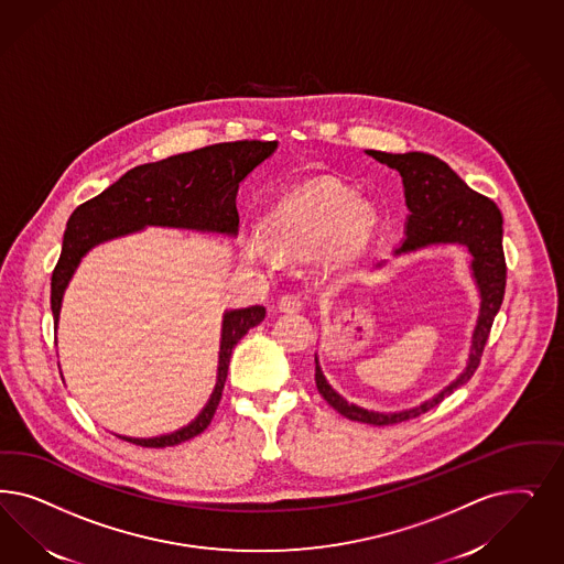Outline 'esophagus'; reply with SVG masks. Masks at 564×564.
<instances>
[{
    "instance_id": "esophagus-1",
    "label": "esophagus",
    "mask_w": 564,
    "mask_h": 564,
    "mask_svg": "<svg viewBox=\"0 0 564 564\" xmlns=\"http://www.w3.org/2000/svg\"><path fill=\"white\" fill-rule=\"evenodd\" d=\"M303 305L305 303H303L301 294H296V292H289L278 301V310L282 313H296V311L303 310Z\"/></svg>"
}]
</instances>
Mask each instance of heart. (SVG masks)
Wrapping results in <instances>:
<instances>
[{
    "label": "heart",
    "instance_id": "obj_1",
    "mask_svg": "<svg viewBox=\"0 0 564 564\" xmlns=\"http://www.w3.org/2000/svg\"><path fill=\"white\" fill-rule=\"evenodd\" d=\"M272 230L278 242L289 251L307 253L329 240L332 257L352 259L364 251L371 237L373 214L357 200L350 188L332 182H313L278 203L272 214ZM251 253L270 263L275 261V253L265 242H254Z\"/></svg>",
    "mask_w": 564,
    "mask_h": 564
}]
</instances>
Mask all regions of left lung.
Wrapping results in <instances>:
<instances>
[{
	"label": "left lung",
	"instance_id": "obj_1",
	"mask_svg": "<svg viewBox=\"0 0 564 564\" xmlns=\"http://www.w3.org/2000/svg\"><path fill=\"white\" fill-rule=\"evenodd\" d=\"M367 155H371L380 164L399 170L404 184V200L411 214L406 218L404 240L394 253H411L430 245H465L473 257V278L481 296L477 326L473 329L471 352L465 371L434 399L425 400L413 409L399 413H378L348 402L327 383L315 357V383L329 406H334L350 421H361L369 425H394L434 409L448 394H453L458 386L469 382L475 369L479 367L494 317L500 311L507 286L502 214L494 200L475 193L460 181V176L451 165L437 160L436 155L421 151H367Z\"/></svg>",
	"mask_w": 564,
	"mask_h": 564
}]
</instances>
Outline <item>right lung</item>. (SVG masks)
I'll list each match as a JSON object with an SVG mask.
<instances>
[{
	"instance_id": "obj_1",
	"label": "right lung",
	"mask_w": 564,
	"mask_h": 564,
	"mask_svg": "<svg viewBox=\"0 0 564 564\" xmlns=\"http://www.w3.org/2000/svg\"><path fill=\"white\" fill-rule=\"evenodd\" d=\"M275 147V141L218 143L172 155L155 164L137 165L101 195L78 205L66 224L62 253L52 273L55 327L59 319L62 296L74 270L78 268L80 259L99 242L139 232L145 226L186 228L237 237L238 184L247 178L249 172H253V167L268 160ZM263 317L265 307L261 305L224 313L218 382L199 417L178 432L165 436L118 437L143 448H165L199 436L216 415L221 390L228 378L232 348L251 327L259 326Z\"/></svg>"
}]
</instances>
